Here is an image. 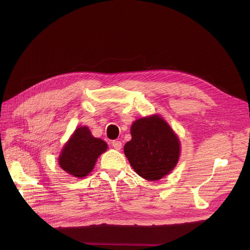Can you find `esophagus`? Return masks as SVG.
<instances>
[{
	"instance_id": "34e87169",
	"label": "esophagus",
	"mask_w": 250,
	"mask_h": 250,
	"mask_svg": "<svg viewBox=\"0 0 250 250\" xmlns=\"http://www.w3.org/2000/svg\"><path fill=\"white\" fill-rule=\"evenodd\" d=\"M111 145L116 150H120L121 148H122V143H121L120 141H112Z\"/></svg>"
}]
</instances>
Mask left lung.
<instances>
[{"label":"left lung","instance_id":"obj_1","mask_svg":"<svg viewBox=\"0 0 250 250\" xmlns=\"http://www.w3.org/2000/svg\"><path fill=\"white\" fill-rule=\"evenodd\" d=\"M131 140L124 153L139 175L150 181L163 178L175 168L180 155L177 135L157 115L142 118L130 128Z\"/></svg>","mask_w":250,"mask_h":250}]
</instances>
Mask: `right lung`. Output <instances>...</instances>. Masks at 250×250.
Returning <instances> with one entry per match:
<instances>
[{"label": "right lung", "mask_w": 250, "mask_h": 250, "mask_svg": "<svg viewBox=\"0 0 250 250\" xmlns=\"http://www.w3.org/2000/svg\"><path fill=\"white\" fill-rule=\"evenodd\" d=\"M107 149V144L94 138L86 126L79 127L71 135L58 157L60 168L74 177L82 178L93 171L95 164Z\"/></svg>", "instance_id": "1"}]
</instances>
